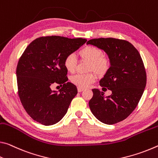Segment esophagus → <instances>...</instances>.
<instances>
[{
    "instance_id": "obj_1",
    "label": "esophagus",
    "mask_w": 158,
    "mask_h": 158,
    "mask_svg": "<svg viewBox=\"0 0 158 158\" xmlns=\"http://www.w3.org/2000/svg\"><path fill=\"white\" fill-rule=\"evenodd\" d=\"M84 90V88H81V87H77V92H81Z\"/></svg>"
}]
</instances>
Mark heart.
Here are the masks:
<instances>
[{"mask_svg": "<svg viewBox=\"0 0 158 158\" xmlns=\"http://www.w3.org/2000/svg\"><path fill=\"white\" fill-rule=\"evenodd\" d=\"M79 55L82 59L89 61L88 71H94L86 74L77 73L71 77L73 84L78 87L85 88L90 84L94 82L97 79V73L99 76H102L107 73L110 69V59L103 55V52L95 46L87 45L79 51ZM77 61L73 54H69L64 60V65L67 71L73 73L76 68Z\"/></svg>", "mask_w": 158, "mask_h": 158, "instance_id": "1", "label": "heart"}]
</instances>
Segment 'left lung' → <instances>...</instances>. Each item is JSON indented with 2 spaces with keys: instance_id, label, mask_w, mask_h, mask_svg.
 <instances>
[{
  "instance_id": "left-lung-1",
  "label": "left lung",
  "mask_w": 158,
  "mask_h": 158,
  "mask_svg": "<svg viewBox=\"0 0 158 158\" xmlns=\"http://www.w3.org/2000/svg\"><path fill=\"white\" fill-rule=\"evenodd\" d=\"M102 49L108 56L110 66L99 81L102 89L112 91L110 96L93 89L89 102L92 114L107 125L123 121L135 109L146 85V73L138 50L125 40L94 38L87 41Z\"/></svg>"
}]
</instances>
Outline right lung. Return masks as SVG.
<instances>
[{"label":"right lung","mask_w":158,"mask_h":158,"mask_svg":"<svg viewBox=\"0 0 158 158\" xmlns=\"http://www.w3.org/2000/svg\"><path fill=\"white\" fill-rule=\"evenodd\" d=\"M84 38L52 35L36 38L26 48L17 66L18 94L31 118L42 125L60 121L77 93L68 81L64 65L66 55L86 43ZM54 83L63 84L57 92L51 89Z\"/></svg>","instance_id":"1"}]
</instances>
